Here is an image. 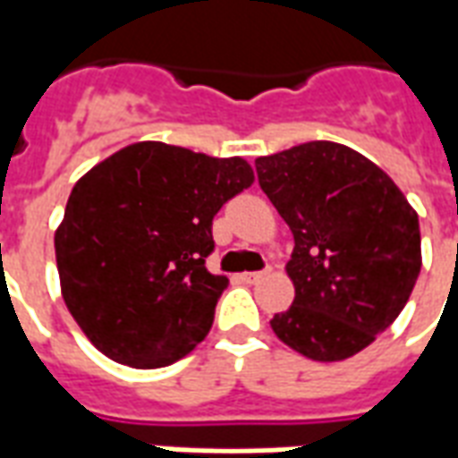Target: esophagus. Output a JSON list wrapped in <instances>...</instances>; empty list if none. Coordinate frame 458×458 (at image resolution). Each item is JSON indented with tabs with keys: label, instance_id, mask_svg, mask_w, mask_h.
Listing matches in <instances>:
<instances>
[{
	"label": "esophagus",
	"instance_id": "esophagus-1",
	"mask_svg": "<svg viewBox=\"0 0 458 458\" xmlns=\"http://www.w3.org/2000/svg\"><path fill=\"white\" fill-rule=\"evenodd\" d=\"M267 272H269V267L259 269V272H245V275H242V282H245V284H258L259 279L265 277Z\"/></svg>",
	"mask_w": 458,
	"mask_h": 458
}]
</instances>
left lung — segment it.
Here are the masks:
<instances>
[{"mask_svg": "<svg viewBox=\"0 0 458 458\" xmlns=\"http://www.w3.org/2000/svg\"><path fill=\"white\" fill-rule=\"evenodd\" d=\"M255 169L294 235V301L269 327L311 360L351 358L412 294L422 267L417 213L380 166L336 141L259 157Z\"/></svg>", "mask_w": 458, "mask_h": 458, "instance_id": "8db88e82", "label": "left lung"}]
</instances>
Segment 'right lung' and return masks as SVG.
<instances>
[{"instance_id": "1", "label": "right lung", "mask_w": 458, "mask_h": 458, "mask_svg": "<svg viewBox=\"0 0 458 458\" xmlns=\"http://www.w3.org/2000/svg\"><path fill=\"white\" fill-rule=\"evenodd\" d=\"M252 181L240 157L137 141L75 183L55 262L65 307L98 351L130 368H164L208 336L228 287L206 269L213 218Z\"/></svg>"}]
</instances>
